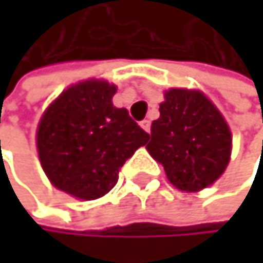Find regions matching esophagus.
I'll return each instance as SVG.
<instances>
[{
  "label": "esophagus",
  "mask_w": 263,
  "mask_h": 263,
  "mask_svg": "<svg viewBox=\"0 0 263 263\" xmlns=\"http://www.w3.org/2000/svg\"><path fill=\"white\" fill-rule=\"evenodd\" d=\"M140 127H142L143 130H146V133H149V129H151V123H149V120H143V121H140Z\"/></svg>",
  "instance_id": "34e87169"
}]
</instances>
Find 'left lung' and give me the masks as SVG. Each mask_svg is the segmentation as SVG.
<instances>
[{"label":"left lung","mask_w":263,"mask_h":263,"mask_svg":"<svg viewBox=\"0 0 263 263\" xmlns=\"http://www.w3.org/2000/svg\"><path fill=\"white\" fill-rule=\"evenodd\" d=\"M164 98L146 149L177 189L197 193L224 174L232 149L230 129L202 91L172 88Z\"/></svg>","instance_id":"obj_1"}]
</instances>
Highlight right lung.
<instances>
[{
	"label": "right lung",
	"mask_w": 263,
	"mask_h": 263,
	"mask_svg": "<svg viewBox=\"0 0 263 263\" xmlns=\"http://www.w3.org/2000/svg\"><path fill=\"white\" fill-rule=\"evenodd\" d=\"M117 86L89 79L69 86L48 105L37 126L41 165L55 187L82 200L105 196L123 164L149 136L117 108Z\"/></svg>",
	"instance_id": "obj_1"
}]
</instances>
